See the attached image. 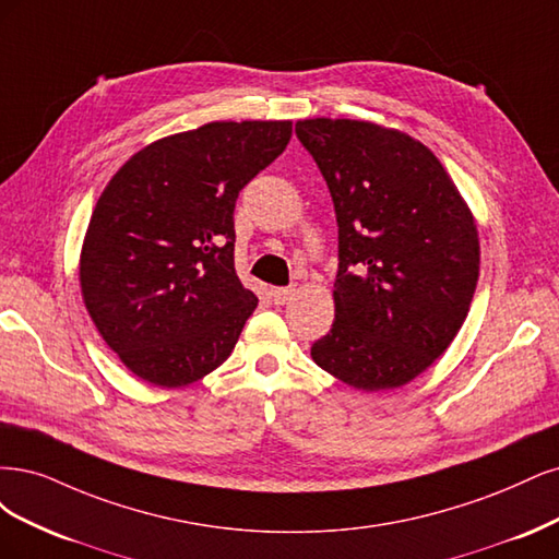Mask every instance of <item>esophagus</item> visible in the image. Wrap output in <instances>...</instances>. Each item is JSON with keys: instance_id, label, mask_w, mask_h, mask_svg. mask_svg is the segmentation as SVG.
<instances>
[{"instance_id": "obj_1", "label": "esophagus", "mask_w": 559, "mask_h": 559, "mask_svg": "<svg viewBox=\"0 0 559 559\" xmlns=\"http://www.w3.org/2000/svg\"><path fill=\"white\" fill-rule=\"evenodd\" d=\"M297 285H287V287H274L272 290V297L276 304H287L295 295H297Z\"/></svg>"}]
</instances>
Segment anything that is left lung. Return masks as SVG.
Segmentation results:
<instances>
[{
  "instance_id": "1",
  "label": "left lung",
  "mask_w": 559,
  "mask_h": 559,
  "mask_svg": "<svg viewBox=\"0 0 559 559\" xmlns=\"http://www.w3.org/2000/svg\"><path fill=\"white\" fill-rule=\"evenodd\" d=\"M338 225L332 330L313 362L355 390L411 383L453 344L474 299L472 209L425 143L350 118L295 124Z\"/></svg>"
}]
</instances>
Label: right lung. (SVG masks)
<instances>
[{"instance_id":"1","label":"right lung","mask_w":559,"mask_h":559,"mask_svg":"<svg viewBox=\"0 0 559 559\" xmlns=\"http://www.w3.org/2000/svg\"><path fill=\"white\" fill-rule=\"evenodd\" d=\"M290 120H215L148 143L90 218L81 295L120 362L157 388L218 369L258 297L234 269L241 188L285 151Z\"/></svg>"}]
</instances>
